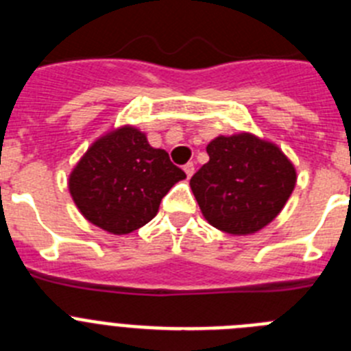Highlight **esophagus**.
Wrapping results in <instances>:
<instances>
[{"mask_svg":"<svg viewBox=\"0 0 351 351\" xmlns=\"http://www.w3.org/2000/svg\"><path fill=\"white\" fill-rule=\"evenodd\" d=\"M182 170H184L186 178L190 179L191 176H193V172H195V165H193V163H186V165H184V169H182Z\"/></svg>","mask_w":351,"mask_h":351,"instance_id":"esophagus-1","label":"esophagus"}]
</instances>
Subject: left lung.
<instances>
[{
    "label": "left lung",
    "mask_w": 351,
    "mask_h": 351,
    "mask_svg": "<svg viewBox=\"0 0 351 351\" xmlns=\"http://www.w3.org/2000/svg\"><path fill=\"white\" fill-rule=\"evenodd\" d=\"M209 161L190 186L204 218L230 235H250L283 210L297 170L281 147L255 133L218 135L207 144Z\"/></svg>",
    "instance_id": "8db88e82"
}]
</instances>
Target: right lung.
I'll list each match as a JSON object with an SVG mask.
<instances>
[{"label":"right lung","mask_w":351,"mask_h":351,"mask_svg":"<svg viewBox=\"0 0 351 351\" xmlns=\"http://www.w3.org/2000/svg\"><path fill=\"white\" fill-rule=\"evenodd\" d=\"M186 173L165 149L132 125L96 138L68 176V190L84 218L101 230L125 235L149 223L161 198Z\"/></svg>","instance_id":"1"}]
</instances>
